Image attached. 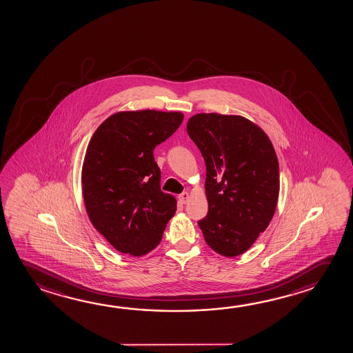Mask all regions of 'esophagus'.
Returning <instances> with one entry per match:
<instances>
[{
  "label": "esophagus",
  "mask_w": 353,
  "mask_h": 353,
  "mask_svg": "<svg viewBox=\"0 0 353 353\" xmlns=\"http://www.w3.org/2000/svg\"><path fill=\"white\" fill-rule=\"evenodd\" d=\"M189 199H190V195H189L188 192H183V194H180V195L178 196V200H179L180 203H183V205H185L186 202L189 201Z\"/></svg>",
  "instance_id": "obj_1"
}]
</instances>
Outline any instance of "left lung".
Listing matches in <instances>:
<instances>
[{
  "instance_id": "8db88e82",
  "label": "left lung",
  "mask_w": 353,
  "mask_h": 353,
  "mask_svg": "<svg viewBox=\"0 0 353 353\" xmlns=\"http://www.w3.org/2000/svg\"><path fill=\"white\" fill-rule=\"evenodd\" d=\"M188 134L206 164L208 213L199 227L212 250L241 255L274 217L280 192L274 145L259 126L236 115L197 114Z\"/></svg>"
}]
</instances>
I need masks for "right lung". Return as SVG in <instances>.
<instances>
[{
  "label": "right lung",
  "mask_w": 353,
  "mask_h": 353,
  "mask_svg": "<svg viewBox=\"0 0 353 353\" xmlns=\"http://www.w3.org/2000/svg\"><path fill=\"white\" fill-rule=\"evenodd\" d=\"M181 112H117L90 139L82 192L90 222L118 252L142 256L162 239L176 211L174 196L161 190L153 151L178 130Z\"/></svg>",
  "instance_id": "obj_1"
}]
</instances>
